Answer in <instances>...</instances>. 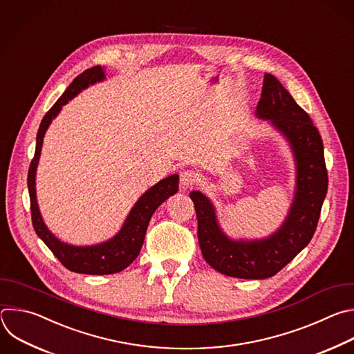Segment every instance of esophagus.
<instances>
[{
  "label": "esophagus",
  "mask_w": 354,
  "mask_h": 354,
  "mask_svg": "<svg viewBox=\"0 0 354 354\" xmlns=\"http://www.w3.org/2000/svg\"><path fill=\"white\" fill-rule=\"evenodd\" d=\"M196 183V174L191 170H185L180 174V187L183 189H187L189 187H192Z\"/></svg>",
  "instance_id": "1"
}]
</instances>
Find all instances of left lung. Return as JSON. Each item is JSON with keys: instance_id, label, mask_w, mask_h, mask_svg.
Masks as SVG:
<instances>
[{"instance_id": "obj_1", "label": "left lung", "mask_w": 354, "mask_h": 354, "mask_svg": "<svg viewBox=\"0 0 354 354\" xmlns=\"http://www.w3.org/2000/svg\"><path fill=\"white\" fill-rule=\"evenodd\" d=\"M255 115L288 140L295 158V196L283 223L263 239L236 240L221 227L214 202L201 191L189 194L205 261L215 270L239 279L270 277L304 250L314 236L328 191L321 135L308 114L270 74L263 77Z\"/></svg>"}]
</instances>
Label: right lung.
<instances>
[{
	"mask_svg": "<svg viewBox=\"0 0 354 354\" xmlns=\"http://www.w3.org/2000/svg\"><path fill=\"white\" fill-rule=\"evenodd\" d=\"M106 80L104 66L96 65L89 68L81 75H78L73 84H71L62 96L55 102V104L47 111L43 117L37 138H36V151L35 158L30 163L28 173V189L30 196V212L32 223L36 234L40 240L51 250L57 259L69 270L85 274H110L117 273L125 269L133 262L142 248L148 225L151 222L155 210L171 195L178 191V174H171L155 185H152L147 192L139 196L135 202L127 219L124 221L121 229L111 239L93 244V245H74L61 241L55 237L51 230L44 223L40 209L37 205L36 195V170L41 153L43 138L51 121L58 115L62 106L69 100H73L89 85H95Z\"/></svg>",
	"mask_w": 354,
	"mask_h": 354,
	"instance_id": "add662e5",
	"label": "right lung"
}]
</instances>
